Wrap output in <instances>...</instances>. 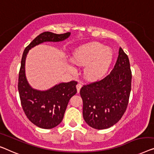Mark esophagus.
I'll return each instance as SVG.
<instances>
[{
    "label": "esophagus",
    "instance_id": "34e87169",
    "mask_svg": "<svg viewBox=\"0 0 154 154\" xmlns=\"http://www.w3.org/2000/svg\"><path fill=\"white\" fill-rule=\"evenodd\" d=\"M81 88H82V84L80 83V82H79V83L76 85V88H77L78 92H80V90H81Z\"/></svg>",
    "mask_w": 154,
    "mask_h": 154
}]
</instances>
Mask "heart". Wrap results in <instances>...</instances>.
I'll use <instances>...</instances> for the list:
<instances>
[{"label":"heart","instance_id":"1","mask_svg":"<svg viewBox=\"0 0 154 154\" xmlns=\"http://www.w3.org/2000/svg\"><path fill=\"white\" fill-rule=\"evenodd\" d=\"M112 60V53L103 44L94 42L78 48L73 53V61L78 65L86 66L84 73L90 81L101 79L108 72Z\"/></svg>","mask_w":154,"mask_h":154}]
</instances>
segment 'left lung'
Returning <instances> with one entry per match:
<instances>
[{"mask_svg":"<svg viewBox=\"0 0 154 154\" xmlns=\"http://www.w3.org/2000/svg\"><path fill=\"white\" fill-rule=\"evenodd\" d=\"M131 79L128 55L119 48L111 72L100 81L84 85L80 91L83 102L82 116L89 126L101 130L121 119L128 104Z\"/></svg>","mask_w":154,"mask_h":154,"instance_id":"left-lung-1","label":"left lung"}]
</instances>
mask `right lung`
<instances>
[{"mask_svg":"<svg viewBox=\"0 0 154 154\" xmlns=\"http://www.w3.org/2000/svg\"><path fill=\"white\" fill-rule=\"evenodd\" d=\"M70 32L55 34L44 32L26 46L22 55L19 73L18 90L23 110L28 119L35 126L50 129L57 126L63 119L69 101L77 92V81L57 85L47 91L41 92L31 88L25 75V61L28 51L44 42H60L65 39Z\"/></svg>","mask_w":154,"mask_h":154,"instance_id":"1","label":"right lung"}]
</instances>
